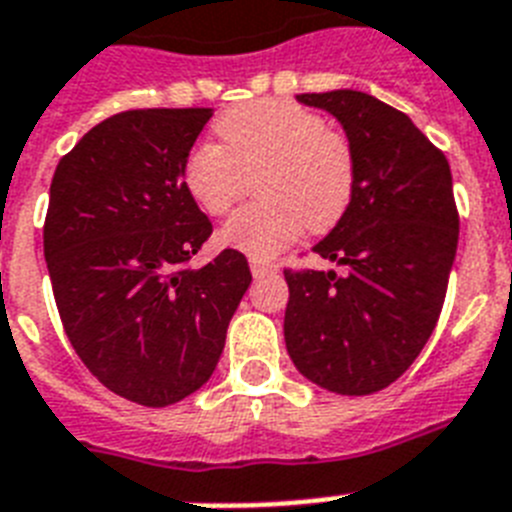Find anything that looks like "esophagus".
<instances>
[{
    "instance_id": "34e87169",
    "label": "esophagus",
    "mask_w": 512,
    "mask_h": 512,
    "mask_svg": "<svg viewBox=\"0 0 512 512\" xmlns=\"http://www.w3.org/2000/svg\"><path fill=\"white\" fill-rule=\"evenodd\" d=\"M249 270H252V276L263 278L268 273H276V265L268 263V260H260V257H249Z\"/></svg>"
}]
</instances>
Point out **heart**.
<instances>
[{
	"label": "heart",
	"instance_id": "heart-1",
	"mask_svg": "<svg viewBox=\"0 0 512 512\" xmlns=\"http://www.w3.org/2000/svg\"><path fill=\"white\" fill-rule=\"evenodd\" d=\"M216 143L195 145L184 184L210 216L229 213L257 174L265 203L223 223L218 242L252 257H273L312 231L333 229L354 195L349 140L299 103L265 98L231 109L216 122Z\"/></svg>",
	"mask_w": 512,
	"mask_h": 512
}]
</instances>
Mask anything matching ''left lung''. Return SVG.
<instances>
[{
	"label": "left lung",
	"mask_w": 512,
	"mask_h": 512,
	"mask_svg": "<svg viewBox=\"0 0 512 512\" xmlns=\"http://www.w3.org/2000/svg\"><path fill=\"white\" fill-rule=\"evenodd\" d=\"M296 101L343 127L354 195L312 247L341 273L286 270V349L330 393H377L414 364L442 312L458 249L453 176L403 111L369 93L328 90Z\"/></svg>",
	"instance_id": "left-lung-1"
}]
</instances>
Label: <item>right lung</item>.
I'll return each instance as SVG.
<instances>
[{
  "label": "right lung",
  "instance_id": "1",
  "mask_svg": "<svg viewBox=\"0 0 512 512\" xmlns=\"http://www.w3.org/2000/svg\"><path fill=\"white\" fill-rule=\"evenodd\" d=\"M213 109H135L103 119L59 161L44 255L72 349L111 393L171 406L203 388L249 289L247 257L213 234L184 161Z\"/></svg>",
  "mask_w": 512,
  "mask_h": 512
}]
</instances>
